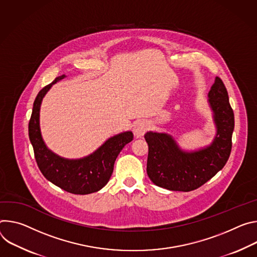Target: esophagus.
<instances>
[{
  "mask_svg": "<svg viewBox=\"0 0 257 257\" xmlns=\"http://www.w3.org/2000/svg\"><path fill=\"white\" fill-rule=\"evenodd\" d=\"M149 130V123L145 120H141L137 122L134 126V134L137 137H142L144 136L145 133Z\"/></svg>",
  "mask_w": 257,
  "mask_h": 257,
  "instance_id": "34e87169",
  "label": "esophagus"
}]
</instances>
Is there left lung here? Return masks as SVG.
Wrapping results in <instances>:
<instances>
[{
    "label": "left lung",
    "mask_w": 257,
    "mask_h": 257,
    "mask_svg": "<svg viewBox=\"0 0 257 257\" xmlns=\"http://www.w3.org/2000/svg\"><path fill=\"white\" fill-rule=\"evenodd\" d=\"M208 97L217 127V135L209 147L187 153L166 134L149 132L145 135L149 147L147 174L156 186L172 191H193L208 182L225 165L232 150L235 118L227 91L218 76Z\"/></svg>",
    "instance_id": "left-lung-1"
}]
</instances>
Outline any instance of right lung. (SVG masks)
Instances as JSON below:
<instances>
[{
    "mask_svg": "<svg viewBox=\"0 0 257 257\" xmlns=\"http://www.w3.org/2000/svg\"><path fill=\"white\" fill-rule=\"evenodd\" d=\"M64 76L56 77L39 92L28 123V135L38 166L47 180L72 194H91L101 190L108 183L113 173L114 162L122 148L133 141L134 135L132 132H125L110 138L95 153L78 160H67L52 153L46 147L41 136L40 107L52 84Z\"/></svg>",
    "mask_w": 257,
    "mask_h": 257,
    "instance_id": "1",
    "label": "right lung"
}]
</instances>
